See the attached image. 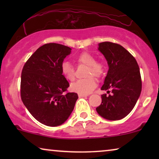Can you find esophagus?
Returning <instances> with one entry per match:
<instances>
[{"mask_svg": "<svg viewBox=\"0 0 159 159\" xmlns=\"http://www.w3.org/2000/svg\"><path fill=\"white\" fill-rule=\"evenodd\" d=\"M78 96H79V98L87 97V96H88V95H85V94H78Z\"/></svg>", "mask_w": 159, "mask_h": 159, "instance_id": "34e87169", "label": "esophagus"}]
</instances>
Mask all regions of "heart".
I'll return each mask as SVG.
<instances>
[{
  "label": "heart",
  "instance_id": "obj_1",
  "mask_svg": "<svg viewBox=\"0 0 159 159\" xmlns=\"http://www.w3.org/2000/svg\"><path fill=\"white\" fill-rule=\"evenodd\" d=\"M77 61L80 64L88 66L84 79L78 80L71 84L70 89L74 92L79 94H88L94 90L96 86V81L93 75L96 78H100L103 75V66L100 63L96 62L94 56L88 52H83L77 57ZM62 75L69 81H73L75 78V69L68 61H64L61 66Z\"/></svg>",
  "mask_w": 159,
  "mask_h": 159
}]
</instances>
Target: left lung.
<instances>
[{
  "mask_svg": "<svg viewBox=\"0 0 159 159\" xmlns=\"http://www.w3.org/2000/svg\"><path fill=\"white\" fill-rule=\"evenodd\" d=\"M98 51L108 65L107 75L101 87L108 95H101L102 102L96 111L108 120H119L131 112L140 95L142 81L138 63L131 53L116 43L103 42Z\"/></svg>",
  "mask_w": 159,
  "mask_h": 159,
  "instance_id": "8db88e82",
  "label": "left lung"
}]
</instances>
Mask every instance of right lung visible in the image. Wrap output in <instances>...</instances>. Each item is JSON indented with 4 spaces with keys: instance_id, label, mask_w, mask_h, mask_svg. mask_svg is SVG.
<instances>
[{
    "instance_id": "right-lung-1",
    "label": "right lung",
    "mask_w": 159,
    "mask_h": 159,
    "mask_svg": "<svg viewBox=\"0 0 159 159\" xmlns=\"http://www.w3.org/2000/svg\"><path fill=\"white\" fill-rule=\"evenodd\" d=\"M71 51L58 43L43 45L30 56L21 71V101L36 120L49 127L64 123L78 98L75 93L64 94L69 84L61 66Z\"/></svg>"
}]
</instances>
